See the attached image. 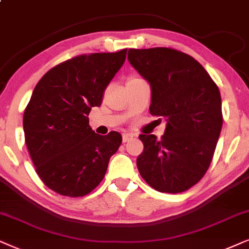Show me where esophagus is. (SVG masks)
I'll return each instance as SVG.
<instances>
[{
    "mask_svg": "<svg viewBox=\"0 0 249 249\" xmlns=\"http://www.w3.org/2000/svg\"><path fill=\"white\" fill-rule=\"evenodd\" d=\"M131 139H133V135L128 134V133H124L123 134V142H128Z\"/></svg>",
    "mask_w": 249,
    "mask_h": 249,
    "instance_id": "obj_1",
    "label": "esophagus"
}]
</instances>
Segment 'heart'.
I'll return each instance as SVG.
<instances>
[{"mask_svg":"<svg viewBox=\"0 0 249 249\" xmlns=\"http://www.w3.org/2000/svg\"><path fill=\"white\" fill-rule=\"evenodd\" d=\"M131 79H138V78H131ZM131 79H130V80H131Z\"/></svg>","mask_w":249,"mask_h":249,"instance_id":"b5f03b06","label":"heart"}]
</instances>
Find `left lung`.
<instances>
[{
	"label": "left lung",
	"instance_id": "left-lung-1",
	"mask_svg": "<svg viewBox=\"0 0 249 249\" xmlns=\"http://www.w3.org/2000/svg\"><path fill=\"white\" fill-rule=\"evenodd\" d=\"M128 62L152 86L150 115L164 117L161 140L140 134L137 165L150 187L181 193L201 180L212 163L223 125L221 93L208 72L180 50L128 49Z\"/></svg>",
	"mask_w": 249,
	"mask_h": 249
}]
</instances>
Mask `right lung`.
Here are the masks:
<instances>
[{
	"instance_id": "obj_1",
	"label": "right lung",
	"mask_w": 249,
	"mask_h": 249,
	"mask_svg": "<svg viewBox=\"0 0 249 249\" xmlns=\"http://www.w3.org/2000/svg\"><path fill=\"white\" fill-rule=\"evenodd\" d=\"M126 52L75 56L50 69L34 88L24 111L25 142L36 174L56 193L70 197L90 193L121 146L118 132L96 134L88 115L101 106Z\"/></svg>"
}]
</instances>
